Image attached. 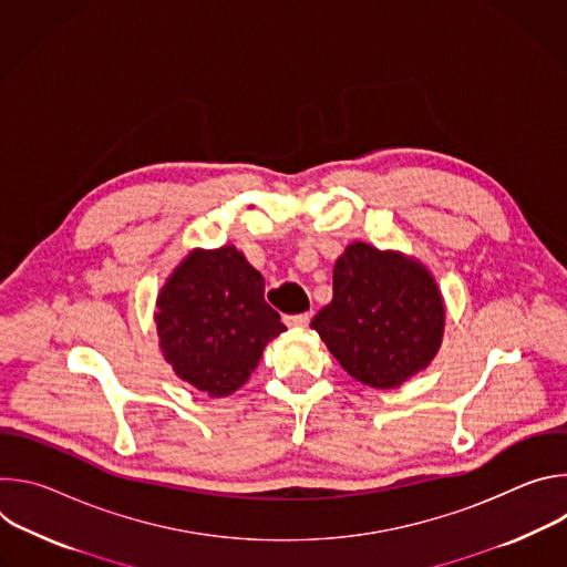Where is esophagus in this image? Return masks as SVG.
I'll list each match as a JSON object with an SVG mask.
<instances>
[{
    "mask_svg": "<svg viewBox=\"0 0 567 567\" xmlns=\"http://www.w3.org/2000/svg\"><path fill=\"white\" fill-rule=\"evenodd\" d=\"M282 320H285V326H287V328L302 330V328H307V326H309L311 313H309V311H305V313H289V316H285Z\"/></svg>",
    "mask_w": 567,
    "mask_h": 567,
    "instance_id": "34e87169",
    "label": "esophagus"
}]
</instances>
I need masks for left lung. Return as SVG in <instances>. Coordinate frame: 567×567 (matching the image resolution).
Returning a JSON list of instances; mask_svg holds the SVG:
<instances>
[{"mask_svg": "<svg viewBox=\"0 0 567 567\" xmlns=\"http://www.w3.org/2000/svg\"><path fill=\"white\" fill-rule=\"evenodd\" d=\"M311 330L350 377L385 390L431 363L444 305L420 262L354 241L334 265V298L313 316Z\"/></svg>", "mask_w": 567, "mask_h": 567, "instance_id": "1", "label": "left lung"}]
</instances>
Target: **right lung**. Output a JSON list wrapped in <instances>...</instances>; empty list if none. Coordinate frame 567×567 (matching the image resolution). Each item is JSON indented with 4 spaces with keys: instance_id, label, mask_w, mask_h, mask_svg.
I'll return each mask as SVG.
<instances>
[{
    "instance_id": "right-lung-1",
    "label": "right lung",
    "mask_w": 567,
    "mask_h": 567,
    "mask_svg": "<svg viewBox=\"0 0 567 567\" xmlns=\"http://www.w3.org/2000/svg\"><path fill=\"white\" fill-rule=\"evenodd\" d=\"M161 350L177 377L210 396L245 383L287 328L265 300V278L235 247L190 254L156 300Z\"/></svg>"
}]
</instances>
